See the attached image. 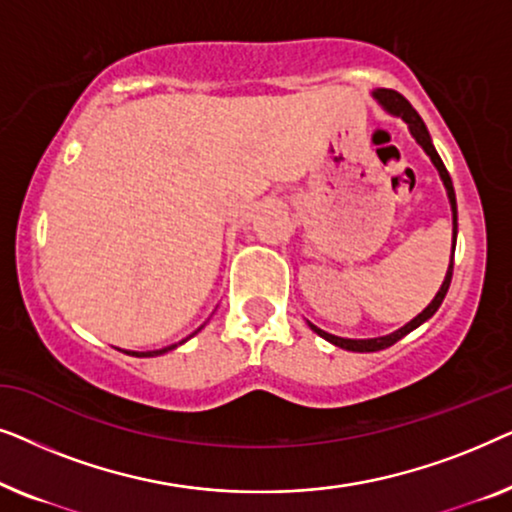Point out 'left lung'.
Returning a JSON list of instances; mask_svg holds the SVG:
<instances>
[{"label":"left lung","mask_w":512,"mask_h":512,"mask_svg":"<svg viewBox=\"0 0 512 512\" xmlns=\"http://www.w3.org/2000/svg\"><path fill=\"white\" fill-rule=\"evenodd\" d=\"M373 97H375L377 102L382 104V109L387 111V114L403 118V121L408 123L410 135L417 139V144L422 146V149L426 151V156L431 158V163L436 165V170H438V174H440V179H443V184H445L447 198H450V207H452V237H454V242H452L450 265H447V275H445V279H443V284H440V289H438V293H436V298H433L431 303L426 305L424 310L419 312L415 319L408 321V324L398 328V331L389 333V335H382V338L352 340V338H338V335H331V333L321 331V328H317L314 324H310V321H307V324H310V328H312L314 333L321 335V338L328 340V342H331V345H335V347L347 349V352H380V349H387V347H391V345H394V342H398L401 338H405V335H408L410 331H415L417 326H422L426 319H431L433 314L438 312L440 303H443V300H445V296H447V289H450V282H452V270H454V247H457V195H454V186H452L450 172L445 170L443 160H440L438 151H436V146H433V142H431V135H429V130H426L424 121H422V118H419L417 111L412 109V104H410L408 100H405V97H403L401 93H396V90H389V88H377V90H373Z\"/></svg>","instance_id":"obj_1"}]
</instances>
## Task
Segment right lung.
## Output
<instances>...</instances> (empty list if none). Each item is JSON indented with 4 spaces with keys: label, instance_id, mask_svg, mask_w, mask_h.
I'll list each match as a JSON object with an SVG mask.
<instances>
[{
    "label": "right lung",
    "instance_id": "1",
    "mask_svg": "<svg viewBox=\"0 0 512 512\" xmlns=\"http://www.w3.org/2000/svg\"><path fill=\"white\" fill-rule=\"evenodd\" d=\"M200 328H202V326H200ZM200 328H198V331H200ZM198 331H195V333H198ZM195 333L188 335V338H193ZM188 338H186V340H188ZM186 340H181V342H174V345H170V347H163V349H153V352H128V349H125V354H130V356H139V359H142V356H160V354H167V352H172V349H177L179 345H184Z\"/></svg>",
    "mask_w": 512,
    "mask_h": 512
}]
</instances>
